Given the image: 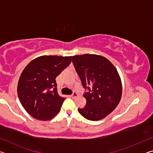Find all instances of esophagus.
<instances>
[{
    "instance_id": "1",
    "label": "esophagus",
    "mask_w": 153,
    "mask_h": 153,
    "mask_svg": "<svg viewBox=\"0 0 153 153\" xmlns=\"http://www.w3.org/2000/svg\"><path fill=\"white\" fill-rule=\"evenodd\" d=\"M77 97V93L76 92H74L73 94H72L71 95V97L73 98H76Z\"/></svg>"
}]
</instances>
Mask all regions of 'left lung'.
<instances>
[{
    "label": "left lung",
    "instance_id": "left-lung-1",
    "mask_svg": "<svg viewBox=\"0 0 153 153\" xmlns=\"http://www.w3.org/2000/svg\"><path fill=\"white\" fill-rule=\"evenodd\" d=\"M72 62L87 90L84 108H78L83 117L98 121L110 114L120 102L122 94L120 77L115 66L104 56L86 54L72 56Z\"/></svg>",
    "mask_w": 153,
    "mask_h": 153
}]
</instances>
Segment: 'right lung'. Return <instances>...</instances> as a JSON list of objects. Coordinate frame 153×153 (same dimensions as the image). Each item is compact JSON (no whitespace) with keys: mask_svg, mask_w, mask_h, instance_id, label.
Here are the masks:
<instances>
[{"mask_svg":"<svg viewBox=\"0 0 153 153\" xmlns=\"http://www.w3.org/2000/svg\"><path fill=\"white\" fill-rule=\"evenodd\" d=\"M72 56H41L32 61L21 74L17 94L21 104L36 120L53 119L65 98L58 94L56 77L71 62Z\"/></svg>","mask_w":153,"mask_h":153,"instance_id":"add662e5","label":"right lung"}]
</instances>
